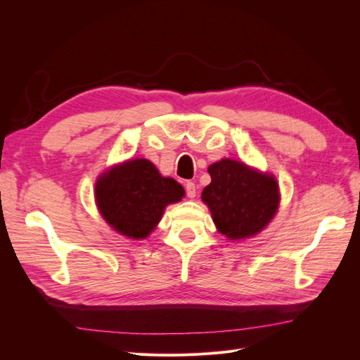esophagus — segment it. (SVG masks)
Masks as SVG:
<instances>
[{"label":"esophagus","mask_w":360,"mask_h":360,"mask_svg":"<svg viewBox=\"0 0 360 360\" xmlns=\"http://www.w3.org/2000/svg\"><path fill=\"white\" fill-rule=\"evenodd\" d=\"M186 193L189 198L195 197V193H197V186H195V183H192V181L186 183Z\"/></svg>","instance_id":"34e87169"}]
</instances>
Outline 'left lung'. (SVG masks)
Returning <instances> with one entry per match:
<instances>
[{"label":"left lung","mask_w":360,"mask_h":360,"mask_svg":"<svg viewBox=\"0 0 360 360\" xmlns=\"http://www.w3.org/2000/svg\"><path fill=\"white\" fill-rule=\"evenodd\" d=\"M212 181L201 200L209 207L222 236L238 242L261 233L274 219L281 202L274 174L236 159H221L209 167Z\"/></svg>","instance_id":"1"}]
</instances>
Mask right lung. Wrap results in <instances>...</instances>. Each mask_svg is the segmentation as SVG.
Listing matches in <instances>:
<instances>
[{
	"instance_id": "add662e5",
	"label": "right lung",
	"mask_w": 360,
	"mask_h": 360,
	"mask_svg": "<svg viewBox=\"0 0 360 360\" xmlns=\"http://www.w3.org/2000/svg\"><path fill=\"white\" fill-rule=\"evenodd\" d=\"M184 197L180 183L163 177L147 159H129L105 169L96 180L97 210L114 231L132 240L148 237L167 205Z\"/></svg>"
}]
</instances>
